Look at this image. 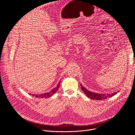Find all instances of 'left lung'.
Instances as JSON below:
<instances>
[{"label": "left lung", "instance_id": "obj_1", "mask_svg": "<svg viewBox=\"0 0 135 135\" xmlns=\"http://www.w3.org/2000/svg\"><path fill=\"white\" fill-rule=\"evenodd\" d=\"M81 89L82 91L84 92V93L86 94L87 97L89 98L92 99H95V100H103V99H105L111 97L112 96L114 95L115 94H116L117 92H114L112 94H103V93H94L92 92H91L87 89H86L84 87H83L82 84H81Z\"/></svg>", "mask_w": 135, "mask_h": 135}]
</instances>
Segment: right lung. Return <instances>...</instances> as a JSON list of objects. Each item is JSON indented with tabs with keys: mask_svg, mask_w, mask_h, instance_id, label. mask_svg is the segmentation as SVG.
Here are the masks:
<instances>
[{
	"mask_svg": "<svg viewBox=\"0 0 135 135\" xmlns=\"http://www.w3.org/2000/svg\"><path fill=\"white\" fill-rule=\"evenodd\" d=\"M60 86V82H59V83L57 84V86L54 88L52 90H51V91L47 92V93H42V94H31L30 93H29L30 95H32L33 97H35L36 98H47V97H50L51 96L54 94L58 90Z\"/></svg>",
	"mask_w": 135,
	"mask_h": 135,
	"instance_id": "add662e5",
	"label": "right lung"
}]
</instances>
